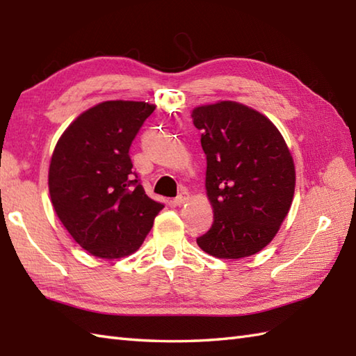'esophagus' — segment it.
<instances>
[{"label": "esophagus", "instance_id": "1", "mask_svg": "<svg viewBox=\"0 0 356 356\" xmlns=\"http://www.w3.org/2000/svg\"><path fill=\"white\" fill-rule=\"evenodd\" d=\"M188 201V192H181L178 197L173 200V202H175V206H183L184 202Z\"/></svg>", "mask_w": 356, "mask_h": 356}]
</instances>
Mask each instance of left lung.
<instances>
[{"label":"left lung","instance_id":"obj_1","mask_svg":"<svg viewBox=\"0 0 356 356\" xmlns=\"http://www.w3.org/2000/svg\"><path fill=\"white\" fill-rule=\"evenodd\" d=\"M192 118L202 132L213 207L212 227L197 243L216 258L255 255L292 206L295 164L284 138L269 118L235 101L193 108Z\"/></svg>","mask_w":356,"mask_h":356}]
</instances>
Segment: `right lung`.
I'll return each instance as SVG.
<instances>
[{
    "label": "right lung",
    "instance_id": "obj_1",
    "mask_svg": "<svg viewBox=\"0 0 356 356\" xmlns=\"http://www.w3.org/2000/svg\"><path fill=\"white\" fill-rule=\"evenodd\" d=\"M154 104L104 101L64 130L49 168L58 218L93 257L136 252L164 206L149 198L132 172L129 149Z\"/></svg>",
    "mask_w": 356,
    "mask_h": 356
}]
</instances>
